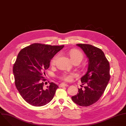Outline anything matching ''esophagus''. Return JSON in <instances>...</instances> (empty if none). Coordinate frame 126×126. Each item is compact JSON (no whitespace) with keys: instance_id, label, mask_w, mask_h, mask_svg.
<instances>
[{"instance_id":"1","label":"esophagus","mask_w":126,"mask_h":126,"mask_svg":"<svg viewBox=\"0 0 126 126\" xmlns=\"http://www.w3.org/2000/svg\"><path fill=\"white\" fill-rule=\"evenodd\" d=\"M69 85L66 84H65V83H61L59 85V87H68Z\"/></svg>"}]
</instances>
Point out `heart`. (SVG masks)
Masks as SVG:
<instances>
[{"mask_svg": "<svg viewBox=\"0 0 126 126\" xmlns=\"http://www.w3.org/2000/svg\"><path fill=\"white\" fill-rule=\"evenodd\" d=\"M69 54L71 60L73 62H79L80 63L82 61L84 58V55L83 53L79 50L78 49H72L69 51ZM58 57V55H55L54 57L51 61V65L53 66L54 65ZM75 75L73 73H63L59 77L61 79L69 82L72 80L73 78L74 77Z\"/></svg>", "mask_w": 126, "mask_h": 126, "instance_id": "heart-1", "label": "heart"}]
</instances>
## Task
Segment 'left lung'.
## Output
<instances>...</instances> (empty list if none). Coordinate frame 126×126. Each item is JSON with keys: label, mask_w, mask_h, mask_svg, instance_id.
Returning <instances> with one entry per match:
<instances>
[{"label": "left lung", "mask_w": 126, "mask_h": 126, "mask_svg": "<svg viewBox=\"0 0 126 126\" xmlns=\"http://www.w3.org/2000/svg\"><path fill=\"white\" fill-rule=\"evenodd\" d=\"M89 59L88 70L81 78L85 89L71 97L76 104L87 107L97 102L104 93L110 79V64L102 50L90 44H77Z\"/></svg>", "instance_id": "8db88e82"}]
</instances>
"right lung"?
I'll use <instances>...</instances> for the list:
<instances>
[{
    "instance_id": "1",
    "label": "right lung",
    "mask_w": 126,
    "mask_h": 126,
    "mask_svg": "<svg viewBox=\"0 0 126 126\" xmlns=\"http://www.w3.org/2000/svg\"><path fill=\"white\" fill-rule=\"evenodd\" d=\"M64 45L34 43L22 49L13 67L15 85L23 99L36 107L44 106L53 98L58 86L53 82L44 88L45 70L51 59Z\"/></svg>"
}]
</instances>
